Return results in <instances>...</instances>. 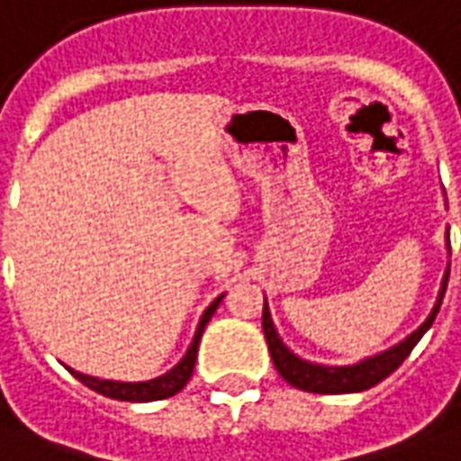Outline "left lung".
Wrapping results in <instances>:
<instances>
[{
  "label": "left lung",
  "mask_w": 461,
  "mask_h": 461,
  "mask_svg": "<svg viewBox=\"0 0 461 461\" xmlns=\"http://www.w3.org/2000/svg\"><path fill=\"white\" fill-rule=\"evenodd\" d=\"M447 281H449V266H447V271H444L442 288H439L437 303H434V309H431V313L427 316V321L421 323L417 331H411L404 341H399V344L392 346V348H386L382 354L364 358V361L351 364V366H323V364H311V361L298 358L296 354L281 341V336H278V331H276V326H273L271 321L268 303H263V333H266V341H268L273 366L278 369V374H281L291 386H296L301 392H311V394H354V392L371 389L374 384H379L382 379H386L392 371L399 369L402 361L409 357V351L417 346L419 339L429 331V326L434 323L437 313H439V306H442Z\"/></svg>",
  "instance_id": "obj_1"
}]
</instances>
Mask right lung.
<instances>
[{
	"mask_svg": "<svg viewBox=\"0 0 461 461\" xmlns=\"http://www.w3.org/2000/svg\"><path fill=\"white\" fill-rule=\"evenodd\" d=\"M223 296H218L212 301L211 306L205 309V313L200 316L198 331L193 336V344L188 346L185 357L177 361L173 369L158 376V379H150V382H107V379H95V376H87V374H79V371H72V376L82 382L85 386H90L92 392L97 394L110 396V399H117V402H158V399H167V396H176L185 384L190 382L193 376V369H195V358H198V344L200 336L205 331V326L211 321V316L215 313V309L221 306Z\"/></svg>",
	"mask_w": 461,
	"mask_h": 461,
	"instance_id": "right-lung-1",
	"label": "right lung"
}]
</instances>
